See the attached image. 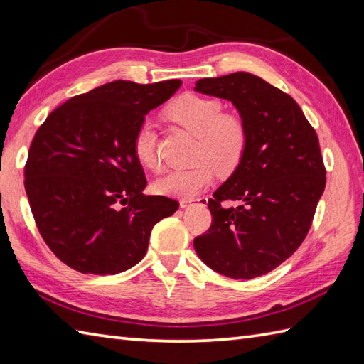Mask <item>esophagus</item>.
Returning <instances> with one entry per match:
<instances>
[{"mask_svg":"<svg viewBox=\"0 0 364 364\" xmlns=\"http://www.w3.org/2000/svg\"><path fill=\"white\" fill-rule=\"evenodd\" d=\"M194 202H198L200 205L202 206H206V203H208V198H198V200H181L180 202V206L181 208H189L192 203Z\"/></svg>","mask_w":364,"mask_h":364,"instance_id":"esophagus-1","label":"esophagus"}]
</instances>
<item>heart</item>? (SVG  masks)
Wrapping results in <instances>:
<instances>
[{
	"label": "heart",
	"mask_w": 364,
	"mask_h": 364,
	"mask_svg": "<svg viewBox=\"0 0 364 364\" xmlns=\"http://www.w3.org/2000/svg\"><path fill=\"white\" fill-rule=\"evenodd\" d=\"M167 114L197 137L194 159L200 162L186 168L167 170L153 181L151 188L159 196L188 200L210 188L214 167L219 172H230L239 164L247 145V129L236 115L223 114L218 100L196 94H184L175 100ZM133 151L141 166L158 167L156 133L150 120L137 127Z\"/></svg>",
	"instance_id": "obj_1"
}]
</instances>
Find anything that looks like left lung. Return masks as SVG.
Segmentation results:
<instances>
[{"label":"left lung","instance_id":"1","mask_svg":"<svg viewBox=\"0 0 364 364\" xmlns=\"http://www.w3.org/2000/svg\"><path fill=\"white\" fill-rule=\"evenodd\" d=\"M227 100L247 129L241 161L208 200L211 228L194 239L208 267L235 280L264 275L299 249L326 189L319 139L288 94L249 72L196 82ZM223 199L242 205L222 208Z\"/></svg>","mask_w":364,"mask_h":364}]
</instances>
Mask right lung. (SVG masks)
Returning a JSON list of instances; mask_svg holds the SVG:
<instances>
[{"label":"right lung","mask_w":364,"mask_h":364,"mask_svg":"<svg viewBox=\"0 0 364 364\" xmlns=\"http://www.w3.org/2000/svg\"><path fill=\"white\" fill-rule=\"evenodd\" d=\"M181 87L111 81L76 95L37 129L25 167V189L43 241L82 274L115 275L136 266L156 223L178 202L145 196V173L133 141L145 115Z\"/></svg>","instance_id":"1"}]
</instances>
